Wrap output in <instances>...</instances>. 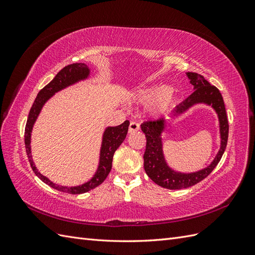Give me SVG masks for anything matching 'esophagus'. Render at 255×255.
<instances>
[{
  "mask_svg": "<svg viewBox=\"0 0 255 255\" xmlns=\"http://www.w3.org/2000/svg\"><path fill=\"white\" fill-rule=\"evenodd\" d=\"M137 130H139V125H138L137 122H134L132 121L129 123V127H128V133H135L137 132Z\"/></svg>",
  "mask_w": 255,
  "mask_h": 255,
  "instance_id": "esophagus-1",
  "label": "esophagus"
}]
</instances>
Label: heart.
<instances>
[{
    "label": "heart",
    "mask_w": 255,
    "mask_h": 255,
    "mask_svg": "<svg viewBox=\"0 0 255 255\" xmlns=\"http://www.w3.org/2000/svg\"><path fill=\"white\" fill-rule=\"evenodd\" d=\"M134 98L141 104L155 105L154 114L157 116L166 114L171 109L175 100L172 94V88L164 84L138 90Z\"/></svg>",
    "instance_id": "1"
}]
</instances>
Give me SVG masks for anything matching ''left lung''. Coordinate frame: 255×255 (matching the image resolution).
<instances>
[{
  "label": "left lung",
  "mask_w": 255,
  "mask_h": 255,
  "mask_svg": "<svg viewBox=\"0 0 255 255\" xmlns=\"http://www.w3.org/2000/svg\"><path fill=\"white\" fill-rule=\"evenodd\" d=\"M186 75L190 80V84L194 86L195 91L185 101L175 107L172 117H177V116L184 114L196 104L212 106L216 114L218 115L220 149L214 160L204 169L190 173L175 171L167 164L163 151L161 133L166 128V119L161 118L155 121L143 122L141 125V130L146 138L145 151L143 154V167L145 173L154 183L167 189L187 188L204 180L220 161L222 154L225 153L227 148L229 137V122L225 102H223L220 91L208 83L202 75L195 72H187Z\"/></svg>",
  "instance_id": "obj_1"
}]
</instances>
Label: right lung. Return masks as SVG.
<instances>
[{
  "instance_id": "1",
  "label": "right lung",
  "mask_w": 255,
  "mask_h": 255,
  "mask_svg": "<svg viewBox=\"0 0 255 255\" xmlns=\"http://www.w3.org/2000/svg\"><path fill=\"white\" fill-rule=\"evenodd\" d=\"M90 74V69L86 64L82 63H76L72 65H68L65 68L61 69V70L55 75L47 86H44L39 92L35 99V101L32 105V109L29 111L26 126H25V133H24V142H25V149L26 154L28 157V161L32 167L33 171L35 174L39 177V179L49 185L50 187L67 192V194L71 195H80L84 194V192H87L91 189L96 188L99 186L100 184H102L104 180L109 175V173L112 170V163H113V157L114 154L117 150L120 144L126 139L129 122L128 120L125 121L122 125L118 127H107L103 133L102 137V144H101V150H100V160H99V166L96 173L91 179L84 183L82 185H78V186H61V185L53 183L50 181L47 176L41 174L38 169L35 166V163L32 157V151H30V136H32V130L35 122L39 116L43 105L47 103L48 100H50L56 92L63 90L71 85L79 83L80 81H84L88 79Z\"/></svg>"
}]
</instances>
